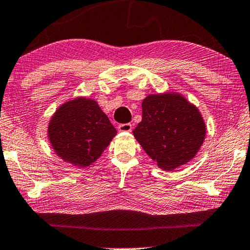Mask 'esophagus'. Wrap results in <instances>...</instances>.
Returning <instances> with one entry per match:
<instances>
[{
  "label": "esophagus",
  "instance_id": "obj_1",
  "mask_svg": "<svg viewBox=\"0 0 250 250\" xmlns=\"http://www.w3.org/2000/svg\"><path fill=\"white\" fill-rule=\"evenodd\" d=\"M119 131L121 132H130L132 130V125L131 124H122L118 125Z\"/></svg>",
  "mask_w": 250,
  "mask_h": 250
}]
</instances>
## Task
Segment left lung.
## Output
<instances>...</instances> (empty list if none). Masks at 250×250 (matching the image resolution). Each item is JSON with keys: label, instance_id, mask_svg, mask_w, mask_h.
<instances>
[{"label": "left lung", "instance_id": "obj_1", "mask_svg": "<svg viewBox=\"0 0 250 250\" xmlns=\"http://www.w3.org/2000/svg\"><path fill=\"white\" fill-rule=\"evenodd\" d=\"M143 120L133 136L159 168L172 172L192 161L206 139L197 107L175 92L150 94L141 103Z\"/></svg>", "mask_w": 250, "mask_h": 250}]
</instances>
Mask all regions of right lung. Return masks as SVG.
Returning <instances> with one entry per match:
<instances>
[{"mask_svg": "<svg viewBox=\"0 0 250 250\" xmlns=\"http://www.w3.org/2000/svg\"><path fill=\"white\" fill-rule=\"evenodd\" d=\"M47 132L56 155L81 168L96 162L117 135L98 102L84 96L62 103Z\"/></svg>", "mask_w": 250, "mask_h": 250, "instance_id": "1", "label": "right lung"}]
</instances>
